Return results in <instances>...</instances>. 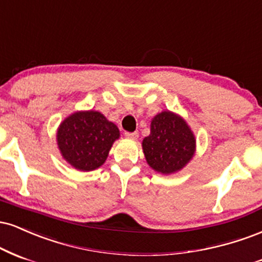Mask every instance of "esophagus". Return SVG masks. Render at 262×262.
<instances>
[{
    "label": "esophagus",
    "mask_w": 262,
    "mask_h": 262,
    "mask_svg": "<svg viewBox=\"0 0 262 262\" xmlns=\"http://www.w3.org/2000/svg\"><path fill=\"white\" fill-rule=\"evenodd\" d=\"M125 137H126V138H128V140L135 141V140H137L138 134H137V132H126V134H125Z\"/></svg>",
    "instance_id": "obj_1"
}]
</instances>
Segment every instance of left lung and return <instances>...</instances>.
Returning a JSON list of instances; mask_svg holds the SVG:
<instances>
[{
  "instance_id": "left-lung-1",
  "label": "left lung",
  "mask_w": 262,
  "mask_h": 262,
  "mask_svg": "<svg viewBox=\"0 0 262 262\" xmlns=\"http://www.w3.org/2000/svg\"><path fill=\"white\" fill-rule=\"evenodd\" d=\"M144 158L163 175L185 168L196 153V137L179 114L163 110L150 121V134L142 141Z\"/></svg>"
}]
</instances>
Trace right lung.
<instances>
[{"mask_svg": "<svg viewBox=\"0 0 262 262\" xmlns=\"http://www.w3.org/2000/svg\"><path fill=\"white\" fill-rule=\"evenodd\" d=\"M119 137L118 126L95 110L72 113L56 131L57 148L63 161L79 171L101 167Z\"/></svg>", "mask_w": 262, "mask_h": 262, "instance_id": "right-lung-1", "label": "right lung"}]
</instances>
